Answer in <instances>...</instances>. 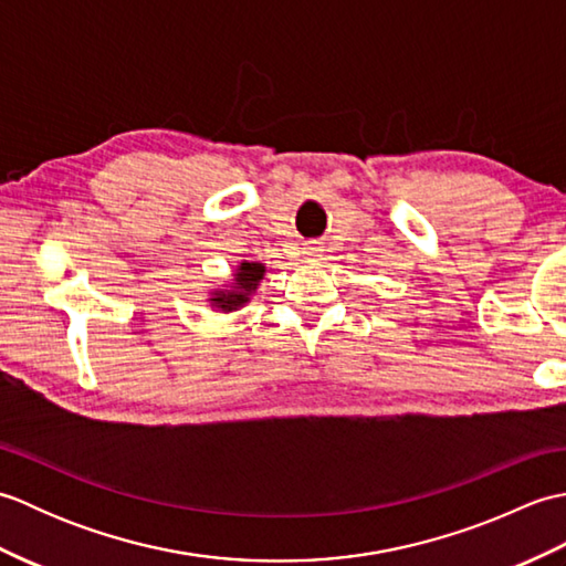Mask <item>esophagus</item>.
<instances>
[{
  "instance_id": "34e87169",
  "label": "esophagus",
  "mask_w": 566,
  "mask_h": 566,
  "mask_svg": "<svg viewBox=\"0 0 566 566\" xmlns=\"http://www.w3.org/2000/svg\"><path fill=\"white\" fill-rule=\"evenodd\" d=\"M318 252H321V248H306L308 258H318Z\"/></svg>"
}]
</instances>
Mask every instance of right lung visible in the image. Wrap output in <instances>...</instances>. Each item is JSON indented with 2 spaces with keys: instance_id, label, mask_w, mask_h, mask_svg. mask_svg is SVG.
<instances>
[{
  "instance_id": "obj_1",
  "label": "right lung",
  "mask_w": 566,
  "mask_h": 566,
  "mask_svg": "<svg viewBox=\"0 0 566 566\" xmlns=\"http://www.w3.org/2000/svg\"><path fill=\"white\" fill-rule=\"evenodd\" d=\"M262 274H264V268L260 262H243L235 272V290L219 292L211 302L223 311H233L235 306L245 304L248 296L258 290V282L262 280Z\"/></svg>"
}]
</instances>
